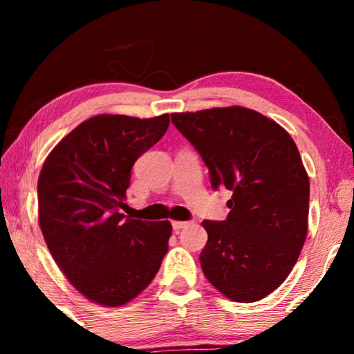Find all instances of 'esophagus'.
<instances>
[{
  "instance_id": "1",
  "label": "esophagus",
  "mask_w": 354,
  "mask_h": 354,
  "mask_svg": "<svg viewBox=\"0 0 354 354\" xmlns=\"http://www.w3.org/2000/svg\"><path fill=\"white\" fill-rule=\"evenodd\" d=\"M187 225H190V222H187V221H174L172 222V229L174 230H180V229H183V227H187Z\"/></svg>"
}]
</instances>
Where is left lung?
<instances>
[{
	"label": "left lung",
	"instance_id": "1",
	"mask_svg": "<svg viewBox=\"0 0 354 354\" xmlns=\"http://www.w3.org/2000/svg\"><path fill=\"white\" fill-rule=\"evenodd\" d=\"M171 119L209 169L212 188L232 192L227 219L203 221V272L227 298L259 301L292 272L306 240L309 178L297 145L272 119L241 106Z\"/></svg>",
	"mask_w": 354,
	"mask_h": 354
}]
</instances>
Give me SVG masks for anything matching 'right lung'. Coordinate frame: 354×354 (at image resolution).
Returning a JSON list of instances; mask_svg holds the SVG:
<instances>
[{"mask_svg": "<svg viewBox=\"0 0 354 354\" xmlns=\"http://www.w3.org/2000/svg\"><path fill=\"white\" fill-rule=\"evenodd\" d=\"M151 119L95 115L66 135L38 177V222L67 280L91 301L122 306L151 283L169 250V221L125 217L135 161L169 127Z\"/></svg>", "mask_w": 354, "mask_h": 354, "instance_id": "right-lung-1", "label": "right lung"}]
</instances>
